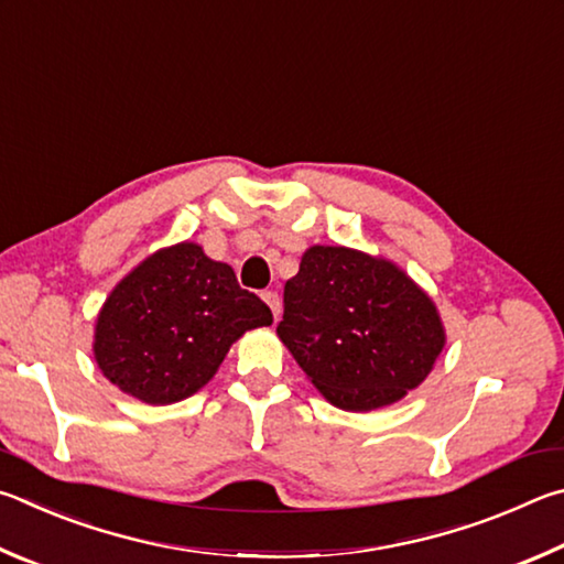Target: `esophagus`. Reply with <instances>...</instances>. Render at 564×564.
<instances>
[{
	"label": "esophagus",
	"instance_id": "esophagus-1",
	"mask_svg": "<svg viewBox=\"0 0 564 564\" xmlns=\"http://www.w3.org/2000/svg\"><path fill=\"white\" fill-rule=\"evenodd\" d=\"M262 300H264V304L267 307L272 310V314H274V319L280 317V312H282V302H280V294L276 292H262Z\"/></svg>",
	"mask_w": 564,
	"mask_h": 564
}]
</instances>
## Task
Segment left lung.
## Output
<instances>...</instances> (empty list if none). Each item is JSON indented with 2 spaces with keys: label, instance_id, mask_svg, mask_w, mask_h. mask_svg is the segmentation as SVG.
I'll list each match as a JSON object with an SVG mask.
<instances>
[{
  "label": "left lung",
  "instance_id": "obj_1",
  "mask_svg": "<svg viewBox=\"0 0 564 564\" xmlns=\"http://www.w3.org/2000/svg\"><path fill=\"white\" fill-rule=\"evenodd\" d=\"M276 337L332 406L357 413L421 387L446 347L438 307L397 262L339 245L302 254Z\"/></svg>",
  "mask_w": 564,
  "mask_h": 564
}]
</instances>
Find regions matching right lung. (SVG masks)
<instances>
[{
	"label": "right lung",
	"mask_w": 564,
	"mask_h": 564,
	"mask_svg": "<svg viewBox=\"0 0 564 564\" xmlns=\"http://www.w3.org/2000/svg\"><path fill=\"white\" fill-rule=\"evenodd\" d=\"M270 324V307L237 284L230 264L177 242L148 254L108 294L94 359L128 397L167 406L200 391L245 332Z\"/></svg>",
	"instance_id": "obj_1"
}]
</instances>
